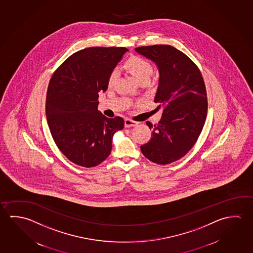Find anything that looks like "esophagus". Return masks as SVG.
I'll return each instance as SVG.
<instances>
[{"mask_svg":"<svg viewBox=\"0 0 253 253\" xmlns=\"http://www.w3.org/2000/svg\"><path fill=\"white\" fill-rule=\"evenodd\" d=\"M125 124L126 128H129V127H132V126H136L138 123L135 122V121L131 120V119L126 118L125 120Z\"/></svg>","mask_w":253,"mask_h":253,"instance_id":"esophagus-1","label":"esophagus"}]
</instances>
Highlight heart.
I'll return each instance as SVG.
<instances>
[{
	"label": "heart",
	"instance_id": "1",
	"mask_svg": "<svg viewBox=\"0 0 253 253\" xmlns=\"http://www.w3.org/2000/svg\"><path fill=\"white\" fill-rule=\"evenodd\" d=\"M125 69L132 75L138 83L148 80L153 72L151 62L139 55H131L125 62ZM117 74L116 71H112L108 76V86L112 87L116 83Z\"/></svg>",
	"mask_w": 253,
	"mask_h": 253
}]
</instances>
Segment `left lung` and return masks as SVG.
<instances>
[{"label": "left lung", "instance_id": "left-lung-1", "mask_svg": "<svg viewBox=\"0 0 253 253\" xmlns=\"http://www.w3.org/2000/svg\"><path fill=\"white\" fill-rule=\"evenodd\" d=\"M157 64L160 80L154 102L162 108L157 125L141 152L151 162L167 165L183 157L198 140L207 115V89L199 67L182 51L169 45L136 48Z\"/></svg>", "mask_w": 253, "mask_h": 253}]
</instances>
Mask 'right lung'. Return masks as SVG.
<instances>
[{"instance_id":"right-lung-1","label":"right lung","mask_w":253,"mask_h":253,"mask_svg":"<svg viewBox=\"0 0 253 253\" xmlns=\"http://www.w3.org/2000/svg\"><path fill=\"white\" fill-rule=\"evenodd\" d=\"M125 47L92 46L79 50L54 71L47 87L46 115L54 143L68 160L84 168L104 162L112 149L113 135L125 127L120 116L98 111L99 91Z\"/></svg>"}]
</instances>
